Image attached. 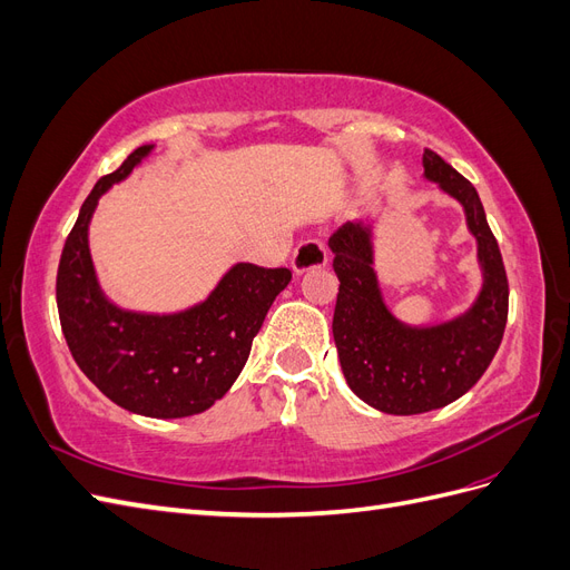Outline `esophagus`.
I'll return each instance as SVG.
<instances>
[{"label":"esophagus","mask_w":570,"mask_h":570,"mask_svg":"<svg viewBox=\"0 0 570 570\" xmlns=\"http://www.w3.org/2000/svg\"><path fill=\"white\" fill-rule=\"evenodd\" d=\"M325 264H327V252H325V245L318 243V239H306V243H302L295 249V254H292V271L297 275L314 268H323Z\"/></svg>","instance_id":"obj_1"}]
</instances>
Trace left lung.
<instances>
[{"instance_id":"1","label":"left lung","mask_w":570,"mask_h":570,"mask_svg":"<svg viewBox=\"0 0 570 570\" xmlns=\"http://www.w3.org/2000/svg\"><path fill=\"white\" fill-rule=\"evenodd\" d=\"M423 178L456 199L475 237L482 285L463 314L430 325L396 318L375 273V220L356 218L327 239L340 281L333 337L344 381L368 406L413 416L442 409L488 371L504 337L509 283L502 254L475 187L435 151H423Z\"/></svg>"}]
</instances>
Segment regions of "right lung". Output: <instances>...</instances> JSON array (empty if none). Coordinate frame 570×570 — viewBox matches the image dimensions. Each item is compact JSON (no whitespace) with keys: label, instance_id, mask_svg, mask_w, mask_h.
<instances>
[{"label":"right lung","instance_id":"add662e5","mask_svg":"<svg viewBox=\"0 0 570 570\" xmlns=\"http://www.w3.org/2000/svg\"><path fill=\"white\" fill-rule=\"evenodd\" d=\"M151 151L154 145L137 147L82 202L61 252L57 306L68 350L101 394L147 419H185L206 411L233 387L252 340L292 273L233 264L206 299L170 314L132 312L111 302L92 264L90 220L101 195L126 180Z\"/></svg>","mask_w":570,"mask_h":570}]
</instances>
